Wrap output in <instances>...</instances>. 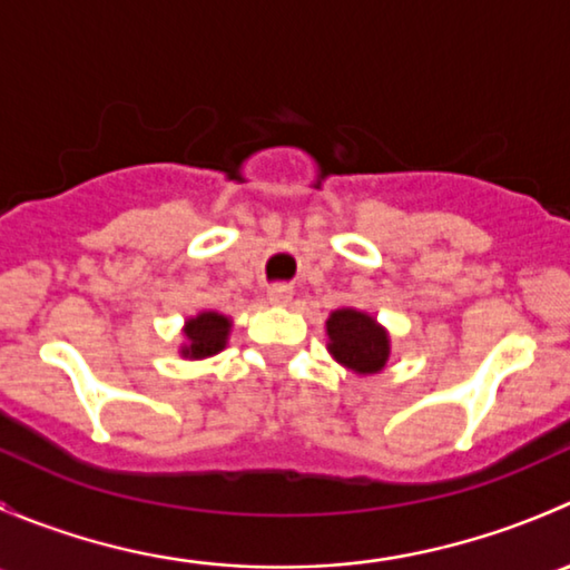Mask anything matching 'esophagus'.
Instances as JSON below:
<instances>
[{"instance_id": "esophagus-1", "label": "esophagus", "mask_w": 570, "mask_h": 570, "mask_svg": "<svg viewBox=\"0 0 570 570\" xmlns=\"http://www.w3.org/2000/svg\"><path fill=\"white\" fill-rule=\"evenodd\" d=\"M292 295H295V289L289 284H273L267 289V301L275 303V306H286L292 301Z\"/></svg>"}]
</instances>
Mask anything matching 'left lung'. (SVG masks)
Segmentation results:
<instances>
[{"label": "left lung", "mask_w": 570, "mask_h": 570, "mask_svg": "<svg viewBox=\"0 0 570 570\" xmlns=\"http://www.w3.org/2000/svg\"><path fill=\"white\" fill-rule=\"evenodd\" d=\"M327 336H331V353L338 364L347 370L372 375L383 370L389 358V336L377 322L355 308H342L333 312L327 320Z\"/></svg>", "instance_id": "8db88e82"}]
</instances>
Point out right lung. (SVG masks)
<instances>
[{"instance_id":"right-lung-1","label":"right lung","mask_w":570,"mask_h":570,"mask_svg":"<svg viewBox=\"0 0 570 570\" xmlns=\"http://www.w3.org/2000/svg\"><path fill=\"white\" fill-rule=\"evenodd\" d=\"M228 327H232V322L223 317V314H215V312L198 314V317L189 320L187 327H184L189 344L181 350V353L189 355V358H206V355L220 353V350L226 347Z\"/></svg>"}]
</instances>
